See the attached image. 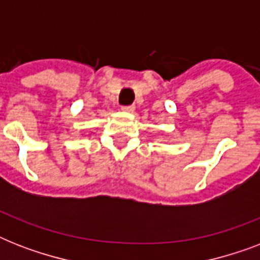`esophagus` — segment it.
<instances>
[{
	"label": "esophagus",
	"mask_w": 260,
	"mask_h": 260,
	"mask_svg": "<svg viewBox=\"0 0 260 260\" xmlns=\"http://www.w3.org/2000/svg\"><path fill=\"white\" fill-rule=\"evenodd\" d=\"M121 110L122 112H126V113H132L135 110V106L134 105H124L121 106Z\"/></svg>",
	"instance_id": "esophagus-1"
}]
</instances>
